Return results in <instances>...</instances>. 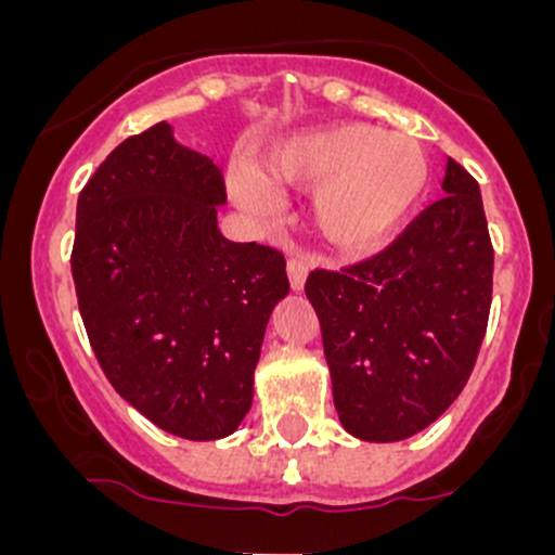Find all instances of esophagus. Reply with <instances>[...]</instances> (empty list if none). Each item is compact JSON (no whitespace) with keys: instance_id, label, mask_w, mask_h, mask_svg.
<instances>
[{"instance_id":"esophagus-1","label":"esophagus","mask_w":555,"mask_h":555,"mask_svg":"<svg viewBox=\"0 0 555 555\" xmlns=\"http://www.w3.org/2000/svg\"><path fill=\"white\" fill-rule=\"evenodd\" d=\"M286 273H289L292 289H302L305 279H308V260H305V258H289V260H286Z\"/></svg>"}]
</instances>
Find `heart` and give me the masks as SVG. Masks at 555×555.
Here are the masks:
<instances>
[{
	"instance_id": "b5f03b06",
	"label": "heart",
	"mask_w": 555,
	"mask_h": 555,
	"mask_svg": "<svg viewBox=\"0 0 555 555\" xmlns=\"http://www.w3.org/2000/svg\"><path fill=\"white\" fill-rule=\"evenodd\" d=\"M260 177L273 188H313L318 232L339 250H365L412 211L428 184L417 140L371 125H331L297 132L266 156ZM232 193L247 211H266L258 182L234 177Z\"/></svg>"
}]
</instances>
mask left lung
Masks as SVG:
<instances>
[{
    "label": "left lung",
    "instance_id": "1",
    "mask_svg": "<svg viewBox=\"0 0 555 555\" xmlns=\"http://www.w3.org/2000/svg\"><path fill=\"white\" fill-rule=\"evenodd\" d=\"M441 188L384 250L305 282L336 412L360 441H404L436 423L486 339L493 245L480 184L449 158Z\"/></svg>",
    "mask_w": 555,
    "mask_h": 555
}]
</instances>
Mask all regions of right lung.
Returning a JSON list of instances; mask_svg holds the SVG:
<instances>
[{
	"mask_svg": "<svg viewBox=\"0 0 555 555\" xmlns=\"http://www.w3.org/2000/svg\"><path fill=\"white\" fill-rule=\"evenodd\" d=\"M221 169L167 122L122 140L78 197L73 279L114 391L171 436L216 441L253 404L286 260L219 232Z\"/></svg>",
	"mask_w": 555,
	"mask_h": 555,
	"instance_id": "1",
	"label": "right lung"
}]
</instances>
